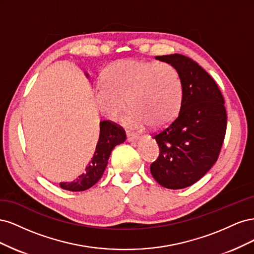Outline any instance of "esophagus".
Returning <instances> with one entry per match:
<instances>
[{
  "label": "esophagus",
  "instance_id": "obj_1",
  "mask_svg": "<svg viewBox=\"0 0 254 254\" xmlns=\"http://www.w3.org/2000/svg\"><path fill=\"white\" fill-rule=\"evenodd\" d=\"M126 135H127V140H128V141H134V140L139 139V134H137V133H133V132L127 131Z\"/></svg>",
  "mask_w": 254,
  "mask_h": 254
}]
</instances>
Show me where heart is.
Instances as JSON below:
<instances>
[{
  "instance_id": "1",
  "label": "heart",
  "mask_w": 254,
  "mask_h": 254,
  "mask_svg": "<svg viewBox=\"0 0 254 254\" xmlns=\"http://www.w3.org/2000/svg\"><path fill=\"white\" fill-rule=\"evenodd\" d=\"M98 109L114 120L126 105L131 108L123 121L130 127L160 128L172 123L183 102V81L178 68L168 63L123 59L110 64L104 80L94 87Z\"/></svg>"
}]
</instances>
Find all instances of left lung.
I'll return each mask as SVG.
<instances>
[{"label":"left lung","instance_id":"left-lung-1","mask_svg":"<svg viewBox=\"0 0 254 254\" xmlns=\"http://www.w3.org/2000/svg\"><path fill=\"white\" fill-rule=\"evenodd\" d=\"M156 58L179 70L183 102L178 117L153 134L160 152L150 173L160 186L179 190L201 179L217 161L227 130L225 99L212 76L193 59L180 54Z\"/></svg>","mask_w":254,"mask_h":254}]
</instances>
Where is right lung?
Returning <instances> with one entry per match:
<instances>
[{"instance_id": "obj_1", "label": "right lung", "mask_w": 254, "mask_h": 254, "mask_svg": "<svg viewBox=\"0 0 254 254\" xmlns=\"http://www.w3.org/2000/svg\"><path fill=\"white\" fill-rule=\"evenodd\" d=\"M99 125H101V131H99L98 143L94 156L84 170V174L80 175L73 182L60 183L61 189L70 191H81L93 187L102 178L112 149L126 140L125 130L117 123L103 121Z\"/></svg>"}]
</instances>
